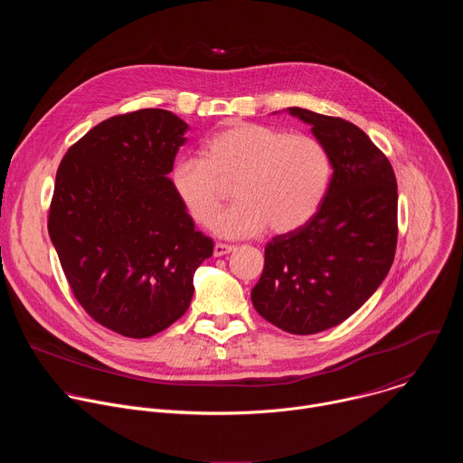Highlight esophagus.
<instances>
[{"label":"esophagus","instance_id":"1","mask_svg":"<svg viewBox=\"0 0 463 463\" xmlns=\"http://www.w3.org/2000/svg\"><path fill=\"white\" fill-rule=\"evenodd\" d=\"M232 250H236L234 245H227V243H216L214 245V256H225V254H229Z\"/></svg>","mask_w":463,"mask_h":463}]
</instances>
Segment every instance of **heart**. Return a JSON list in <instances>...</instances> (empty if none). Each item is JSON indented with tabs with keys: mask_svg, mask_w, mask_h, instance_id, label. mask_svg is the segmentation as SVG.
Listing matches in <instances>:
<instances>
[{
	"mask_svg": "<svg viewBox=\"0 0 463 463\" xmlns=\"http://www.w3.org/2000/svg\"><path fill=\"white\" fill-rule=\"evenodd\" d=\"M172 184L190 218L209 225L235 185L239 203L221 215L213 229L236 240L266 231L286 234L306 225L317 213L329 181L324 146L309 136L234 122L205 143L203 159L181 156L172 166Z\"/></svg>",
	"mask_w": 463,
	"mask_h": 463,
	"instance_id": "obj_1",
	"label": "heart"
}]
</instances>
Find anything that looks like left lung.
<instances>
[{
  "mask_svg": "<svg viewBox=\"0 0 463 463\" xmlns=\"http://www.w3.org/2000/svg\"><path fill=\"white\" fill-rule=\"evenodd\" d=\"M332 179L317 214L275 236L250 291L254 309L295 335H313L355 313L388 275L398 241V183L390 161L361 128L302 108Z\"/></svg>",
  "mask_w": 463,
  "mask_h": 463,
  "instance_id": "8db88e82",
  "label": "left lung"
}]
</instances>
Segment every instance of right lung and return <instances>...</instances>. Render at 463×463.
<instances>
[{
	"label": "right lung",
	"instance_id": "1",
	"mask_svg": "<svg viewBox=\"0 0 463 463\" xmlns=\"http://www.w3.org/2000/svg\"><path fill=\"white\" fill-rule=\"evenodd\" d=\"M190 126L166 109L117 115L61 159L49 238L80 306L113 332L145 339L190 306L214 241L194 229L172 179Z\"/></svg>",
	"mask_w": 463,
	"mask_h": 463
}]
</instances>
